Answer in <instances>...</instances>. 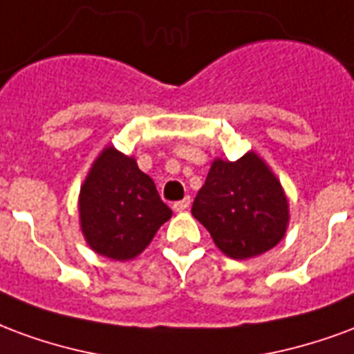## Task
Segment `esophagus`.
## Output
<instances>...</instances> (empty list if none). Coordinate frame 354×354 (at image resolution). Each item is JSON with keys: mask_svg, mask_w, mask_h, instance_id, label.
Wrapping results in <instances>:
<instances>
[{"mask_svg": "<svg viewBox=\"0 0 354 354\" xmlns=\"http://www.w3.org/2000/svg\"><path fill=\"white\" fill-rule=\"evenodd\" d=\"M188 207H190V196H187V198H183V200L174 203L175 211H187Z\"/></svg>", "mask_w": 354, "mask_h": 354, "instance_id": "obj_1", "label": "esophagus"}]
</instances>
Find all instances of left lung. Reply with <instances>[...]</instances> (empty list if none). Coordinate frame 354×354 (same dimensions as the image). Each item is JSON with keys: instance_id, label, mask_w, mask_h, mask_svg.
Wrapping results in <instances>:
<instances>
[{"instance_id": "8db88e82", "label": "left lung", "mask_w": 354, "mask_h": 354, "mask_svg": "<svg viewBox=\"0 0 354 354\" xmlns=\"http://www.w3.org/2000/svg\"><path fill=\"white\" fill-rule=\"evenodd\" d=\"M192 215L221 251L252 259L279 243L288 226V202L279 179L254 152L236 162L216 158L192 203Z\"/></svg>"}]
</instances>
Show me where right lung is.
<instances>
[{"label":"right lung","instance_id":"add662e5","mask_svg":"<svg viewBox=\"0 0 354 354\" xmlns=\"http://www.w3.org/2000/svg\"><path fill=\"white\" fill-rule=\"evenodd\" d=\"M82 236L90 249L111 260H131L171 216L154 180L115 147H105L79 194Z\"/></svg>","mask_w":354,"mask_h":354}]
</instances>
